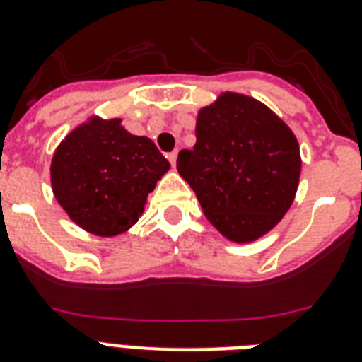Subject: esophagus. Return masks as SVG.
I'll return each mask as SVG.
<instances>
[{
	"instance_id": "esophagus-1",
	"label": "esophagus",
	"mask_w": 362,
	"mask_h": 362,
	"mask_svg": "<svg viewBox=\"0 0 362 362\" xmlns=\"http://www.w3.org/2000/svg\"><path fill=\"white\" fill-rule=\"evenodd\" d=\"M176 156H178V153H176V151H173V153L167 154V160H169V162H171V165H173V167L176 165Z\"/></svg>"
}]
</instances>
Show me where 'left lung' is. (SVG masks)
<instances>
[{
    "label": "left lung",
    "instance_id": "left-lung-1",
    "mask_svg": "<svg viewBox=\"0 0 362 362\" xmlns=\"http://www.w3.org/2000/svg\"><path fill=\"white\" fill-rule=\"evenodd\" d=\"M209 223L235 243L274 228L298 187L300 148L291 129L265 105L223 93L202 108L197 144L176 160Z\"/></svg>",
    "mask_w": 362,
    "mask_h": 362
}]
</instances>
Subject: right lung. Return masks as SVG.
I'll return each mask as SVG.
<instances>
[{
	"label": "right lung",
	"instance_id": "add662e5",
	"mask_svg": "<svg viewBox=\"0 0 362 362\" xmlns=\"http://www.w3.org/2000/svg\"><path fill=\"white\" fill-rule=\"evenodd\" d=\"M167 169L169 162L148 138L127 132L119 119H92L57 148L51 184L75 223L110 238L138 221Z\"/></svg>",
	"mask_w": 362,
	"mask_h": 362
}]
</instances>
